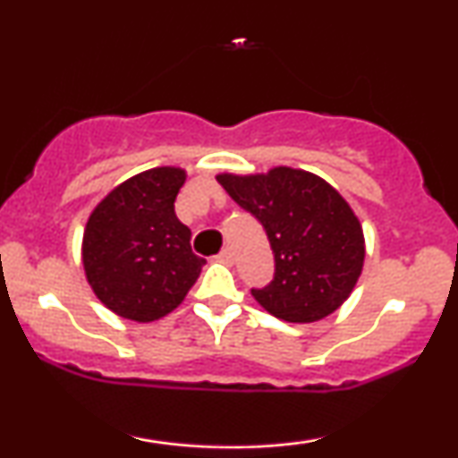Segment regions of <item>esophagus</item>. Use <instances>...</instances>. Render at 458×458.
I'll return each instance as SVG.
<instances>
[{"label": "esophagus", "mask_w": 458, "mask_h": 458, "mask_svg": "<svg viewBox=\"0 0 458 458\" xmlns=\"http://www.w3.org/2000/svg\"><path fill=\"white\" fill-rule=\"evenodd\" d=\"M217 260L224 262V265H233V262H234V251L230 250V247H224V250L217 254Z\"/></svg>", "instance_id": "1"}]
</instances>
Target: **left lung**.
<instances>
[{
    "mask_svg": "<svg viewBox=\"0 0 458 458\" xmlns=\"http://www.w3.org/2000/svg\"><path fill=\"white\" fill-rule=\"evenodd\" d=\"M228 196L254 215L269 239L276 273L251 295L273 317L314 323L349 299L364 267V233L346 199L323 178L293 167L219 174Z\"/></svg>",
    "mask_w": 458,
    "mask_h": 458,
    "instance_id": "obj_1",
    "label": "left lung"
}]
</instances>
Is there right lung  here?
Instances as JSON below:
<instances>
[{"label": "right lung", "instance_id": "right-lung-1", "mask_svg": "<svg viewBox=\"0 0 458 458\" xmlns=\"http://www.w3.org/2000/svg\"><path fill=\"white\" fill-rule=\"evenodd\" d=\"M181 167H155L118 185L94 208L83 233V269L118 317L150 323L181 306L207 260L178 222Z\"/></svg>", "mask_w": 458, "mask_h": 458}]
</instances>
